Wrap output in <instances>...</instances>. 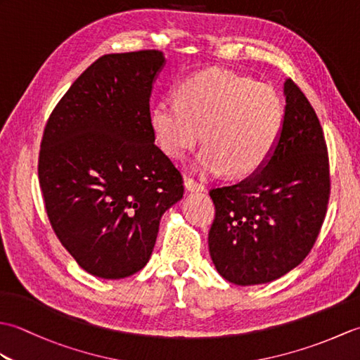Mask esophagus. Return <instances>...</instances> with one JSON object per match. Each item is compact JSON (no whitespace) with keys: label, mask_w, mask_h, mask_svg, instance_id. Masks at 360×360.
Instances as JSON below:
<instances>
[{"label":"esophagus","mask_w":360,"mask_h":360,"mask_svg":"<svg viewBox=\"0 0 360 360\" xmlns=\"http://www.w3.org/2000/svg\"><path fill=\"white\" fill-rule=\"evenodd\" d=\"M184 186L187 190H190V192H202L204 190V184L200 181H195L192 178H186L184 179Z\"/></svg>","instance_id":"obj_1"}]
</instances>
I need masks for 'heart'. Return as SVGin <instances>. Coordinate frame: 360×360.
Returning <instances> with one entry per match:
<instances>
[{
	"label": "heart",
	"instance_id": "obj_1",
	"mask_svg": "<svg viewBox=\"0 0 360 360\" xmlns=\"http://www.w3.org/2000/svg\"><path fill=\"white\" fill-rule=\"evenodd\" d=\"M150 120L160 148L170 158L181 159L204 131V170H227L233 178H244L258 172L277 147L285 106L271 85L209 70L181 82L176 101L158 102Z\"/></svg>",
	"mask_w": 360,
	"mask_h": 360
}]
</instances>
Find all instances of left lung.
Returning <instances> with one entry per match:
<instances>
[{"label": "left lung", "mask_w": 360, "mask_h": 360, "mask_svg": "<svg viewBox=\"0 0 360 360\" xmlns=\"http://www.w3.org/2000/svg\"><path fill=\"white\" fill-rule=\"evenodd\" d=\"M280 141L259 172L213 187L212 262L240 286L277 280L300 264L322 229L331 193L328 148L317 114L292 79L285 82Z\"/></svg>", "instance_id": "1"}]
</instances>
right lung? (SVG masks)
I'll return each instance as SVG.
<instances>
[{
  "label": "right lung",
  "instance_id": "obj_1",
  "mask_svg": "<svg viewBox=\"0 0 360 360\" xmlns=\"http://www.w3.org/2000/svg\"><path fill=\"white\" fill-rule=\"evenodd\" d=\"M156 49L97 58L46 122L38 181L49 223L82 269L117 280L139 272L182 174L155 143L150 96Z\"/></svg>",
  "mask_w": 360,
  "mask_h": 360
}]
</instances>
